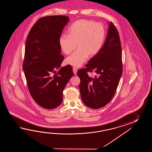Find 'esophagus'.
<instances>
[{"mask_svg": "<svg viewBox=\"0 0 152 152\" xmlns=\"http://www.w3.org/2000/svg\"><path fill=\"white\" fill-rule=\"evenodd\" d=\"M77 68H75V67H73V73H74L75 75H77Z\"/></svg>", "mask_w": 152, "mask_h": 152, "instance_id": "34e87169", "label": "esophagus"}]
</instances>
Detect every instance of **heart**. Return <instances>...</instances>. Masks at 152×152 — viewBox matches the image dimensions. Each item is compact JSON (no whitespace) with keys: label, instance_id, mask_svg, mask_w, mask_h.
I'll use <instances>...</instances> for the list:
<instances>
[{"label":"heart","instance_id":"1","mask_svg":"<svg viewBox=\"0 0 152 152\" xmlns=\"http://www.w3.org/2000/svg\"><path fill=\"white\" fill-rule=\"evenodd\" d=\"M68 35L60 36V47L65 54L77 50L65 60L67 65L79 67L86 60L88 55L93 57L100 52L106 35L103 24L93 20H80L73 23L68 29Z\"/></svg>","mask_w":152,"mask_h":152}]
</instances>
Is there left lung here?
Returning a JSON list of instances; mask_svg holds the SVG:
<instances>
[{"mask_svg":"<svg viewBox=\"0 0 152 152\" xmlns=\"http://www.w3.org/2000/svg\"><path fill=\"white\" fill-rule=\"evenodd\" d=\"M107 38L100 52L90 60L85 68L77 72L80 79L79 89L81 99L87 107L98 109L113 99L122 74V47L116 26L109 24ZM88 71H94V77Z\"/></svg>","mask_w":152,"mask_h":152,"instance_id":"1","label":"left lung"}]
</instances>
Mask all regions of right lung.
Instances as JSON below:
<instances>
[{"label": "right lung", "instance_id": "add662e5", "mask_svg": "<svg viewBox=\"0 0 152 152\" xmlns=\"http://www.w3.org/2000/svg\"><path fill=\"white\" fill-rule=\"evenodd\" d=\"M69 17L61 15L40 18L30 30L26 41L23 69L30 94L36 103L46 109L58 107L62 93L73 75L64 60L58 39ZM52 73H54V76Z\"/></svg>", "mask_w": 152, "mask_h": 152}]
</instances>
